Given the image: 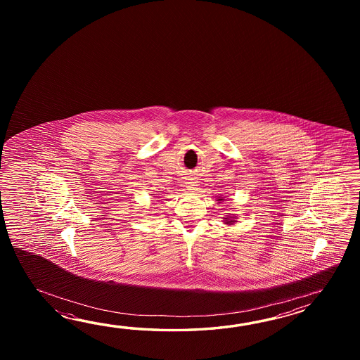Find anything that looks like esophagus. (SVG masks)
<instances>
[{
	"label": "esophagus",
	"mask_w": 360,
	"mask_h": 360,
	"mask_svg": "<svg viewBox=\"0 0 360 360\" xmlns=\"http://www.w3.org/2000/svg\"><path fill=\"white\" fill-rule=\"evenodd\" d=\"M195 186H197V183L194 181V180H191L188 183V188H189V191H194L195 189Z\"/></svg>",
	"instance_id": "1"
}]
</instances>
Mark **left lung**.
<instances>
[{
  "label": "left lung",
  "instance_id": "1",
  "mask_svg": "<svg viewBox=\"0 0 360 360\" xmlns=\"http://www.w3.org/2000/svg\"><path fill=\"white\" fill-rule=\"evenodd\" d=\"M217 200H219V203H221L224 199L219 198L217 199ZM236 217H237V216H236ZM236 217H231V216H228V217H224V219H225V220H224V222H225V224H234V222H236Z\"/></svg>",
  "mask_w": 360,
  "mask_h": 360
}]
</instances>
